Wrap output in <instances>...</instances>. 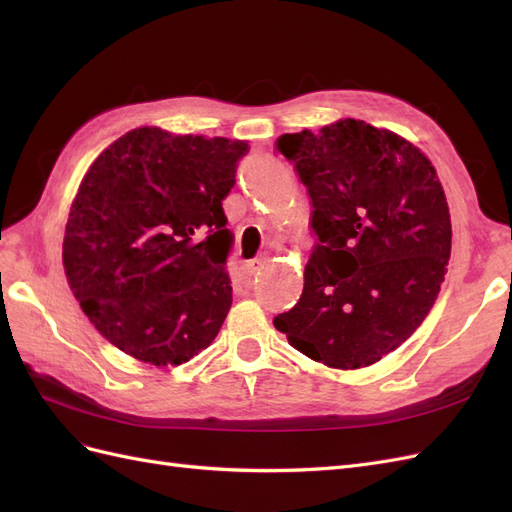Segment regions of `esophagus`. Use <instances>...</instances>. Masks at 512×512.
<instances>
[{
	"label": "esophagus",
	"instance_id": "obj_1",
	"mask_svg": "<svg viewBox=\"0 0 512 512\" xmlns=\"http://www.w3.org/2000/svg\"><path fill=\"white\" fill-rule=\"evenodd\" d=\"M260 265H262V258H254V260H247L245 262V267H247V271H250V273H256L260 269Z\"/></svg>",
	"mask_w": 512,
	"mask_h": 512
}]
</instances>
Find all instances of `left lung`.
Returning <instances> with one entry per match:
<instances>
[{
	"label": "left lung",
	"mask_w": 512,
	"mask_h": 512,
	"mask_svg": "<svg viewBox=\"0 0 512 512\" xmlns=\"http://www.w3.org/2000/svg\"><path fill=\"white\" fill-rule=\"evenodd\" d=\"M275 149L305 185L318 239L301 299L275 329L329 367L376 363L421 327L444 282L451 213L436 168L356 119L282 134Z\"/></svg>",
	"instance_id": "left-lung-1"
}]
</instances>
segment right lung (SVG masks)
I'll return each instance as SVG.
<instances>
[{
  "instance_id": "obj_1",
  "label": "right lung",
  "mask_w": 512,
  "mask_h": 512,
  "mask_svg": "<svg viewBox=\"0 0 512 512\" xmlns=\"http://www.w3.org/2000/svg\"><path fill=\"white\" fill-rule=\"evenodd\" d=\"M247 151L243 141L138 128L81 181L64 237L68 282L94 327L134 359L181 365L218 335L235 243L222 200Z\"/></svg>"
}]
</instances>
